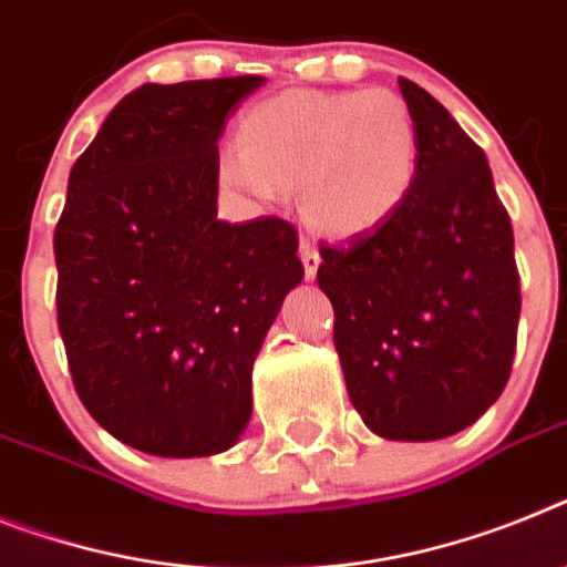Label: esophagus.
Masks as SVG:
<instances>
[{
  "label": "esophagus",
  "instance_id": "34e87169",
  "mask_svg": "<svg viewBox=\"0 0 567 567\" xmlns=\"http://www.w3.org/2000/svg\"><path fill=\"white\" fill-rule=\"evenodd\" d=\"M299 259H302V268H306L308 279H313V276H317V268H320V250H317V245L302 239V245H299Z\"/></svg>",
  "mask_w": 567,
  "mask_h": 567
}]
</instances>
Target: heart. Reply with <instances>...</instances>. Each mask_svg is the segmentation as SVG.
I'll return each instance as SVG.
<instances>
[{
	"label": "heart",
	"mask_w": 567,
	"mask_h": 567,
	"mask_svg": "<svg viewBox=\"0 0 567 567\" xmlns=\"http://www.w3.org/2000/svg\"><path fill=\"white\" fill-rule=\"evenodd\" d=\"M236 146L218 178L256 198L299 187L308 221L331 236L386 225L421 161L415 114L389 89L279 92L241 114Z\"/></svg>",
	"instance_id": "heart-1"
}]
</instances>
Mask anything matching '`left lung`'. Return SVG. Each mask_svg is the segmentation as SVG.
I'll return each mask as SVG.
<instances>
[{"label": "left lung", "instance_id": "8db88e82", "mask_svg": "<svg viewBox=\"0 0 567 567\" xmlns=\"http://www.w3.org/2000/svg\"><path fill=\"white\" fill-rule=\"evenodd\" d=\"M398 83L421 137L415 187L386 225L322 241L317 282L365 426L435 441L478 421L507 386L522 293L484 150L430 92Z\"/></svg>", "mask_w": 567, "mask_h": 567}]
</instances>
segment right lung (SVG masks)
I'll list each match as a JSON object with an SVG mask.
<instances>
[{
	"instance_id": "obj_1",
	"label": "right lung",
	"mask_w": 567,
	"mask_h": 567,
	"mask_svg": "<svg viewBox=\"0 0 567 567\" xmlns=\"http://www.w3.org/2000/svg\"><path fill=\"white\" fill-rule=\"evenodd\" d=\"M261 83L141 85L71 166L56 326L89 415L141 453L195 458L239 441L261 340L306 274L291 221L216 218L218 137Z\"/></svg>"
}]
</instances>
